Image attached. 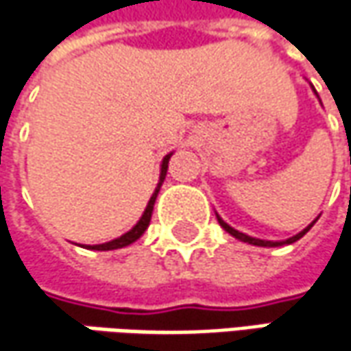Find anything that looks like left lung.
I'll return each instance as SVG.
<instances>
[{
    "instance_id": "obj_1",
    "label": "left lung",
    "mask_w": 351,
    "mask_h": 351,
    "mask_svg": "<svg viewBox=\"0 0 351 351\" xmlns=\"http://www.w3.org/2000/svg\"><path fill=\"white\" fill-rule=\"evenodd\" d=\"M216 218H218V223H220L221 228H223V230H226V232H228L230 236H234V237H236V239H239V241H245V243H252V245H259V247H277V245H285V243H295V241H297V239H300V237L304 236V234H306V232H308V230L313 228L314 223H316V220H318V218H316V220H314L313 223L308 226V228H304L302 232H298L297 236L289 237V239H285V241H267V239H257V237L245 236V234H241V232H237V230H234V228H232L230 223H226V221L221 220V218H220V216H218V214H216Z\"/></svg>"
}]
</instances>
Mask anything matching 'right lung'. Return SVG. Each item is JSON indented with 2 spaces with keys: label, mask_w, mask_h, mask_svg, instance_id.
<instances>
[{
  "label": "right lung",
  "mask_w": 351,
  "mask_h": 351,
  "mask_svg": "<svg viewBox=\"0 0 351 351\" xmlns=\"http://www.w3.org/2000/svg\"><path fill=\"white\" fill-rule=\"evenodd\" d=\"M171 155L173 153H169L162 162H160V176H159V184H157V189L153 192V196H151V200H149V204H147L145 212H143V216L139 218V221L131 228L128 234H123V236H119L117 239H112V241H106V243H98V245H88V250H96V252H110V250H119V247H125V245H130L133 241H137L139 237L145 234V230L149 228V221H151V214H153V206H155V200H157V194L160 191V184H162V180H165V176H167V169H169V159H171Z\"/></svg>",
  "instance_id": "1"
}]
</instances>
